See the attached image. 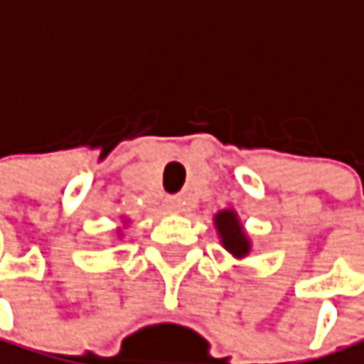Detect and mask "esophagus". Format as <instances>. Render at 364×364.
I'll use <instances>...</instances> for the list:
<instances>
[{"label":"esophagus","instance_id":"esophagus-1","mask_svg":"<svg viewBox=\"0 0 364 364\" xmlns=\"http://www.w3.org/2000/svg\"><path fill=\"white\" fill-rule=\"evenodd\" d=\"M166 209H168L170 213H174V211L178 209V205H176V200H174V198H168V203H166Z\"/></svg>","mask_w":364,"mask_h":364}]
</instances>
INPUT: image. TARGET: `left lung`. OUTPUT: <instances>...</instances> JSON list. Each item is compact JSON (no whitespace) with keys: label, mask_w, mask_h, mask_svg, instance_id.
I'll return each instance as SVG.
<instances>
[{"label":"left lung","mask_w":364,"mask_h":364,"mask_svg":"<svg viewBox=\"0 0 364 364\" xmlns=\"http://www.w3.org/2000/svg\"><path fill=\"white\" fill-rule=\"evenodd\" d=\"M213 226L222 248L235 261H244L252 252V240L235 209H220L213 215Z\"/></svg>","instance_id":"1"}]
</instances>
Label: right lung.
<instances>
[{"instance_id": "right-lung-1", "label": "right lung", "mask_w": 364, "mask_h": 364, "mask_svg": "<svg viewBox=\"0 0 364 364\" xmlns=\"http://www.w3.org/2000/svg\"><path fill=\"white\" fill-rule=\"evenodd\" d=\"M127 224H129V218H120V226H116V230H114L118 240L122 237V230L127 228Z\"/></svg>"}]
</instances>
